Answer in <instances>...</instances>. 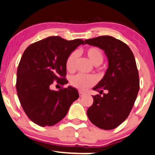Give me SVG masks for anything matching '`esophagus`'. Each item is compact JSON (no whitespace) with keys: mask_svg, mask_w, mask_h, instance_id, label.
Listing matches in <instances>:
<instances>
[{"mask_svg":"<svg viewBox=\"0 0 155 155\" xmlns=\"http://www.w3.org/2000/svg\"><path fill=\"white\" fill-rule=\"evenodd\" d=\"M79 96H80V97H81V96H83L85 94H84V92L81 91H79Z\"/></svg>","mask_w":155,"mask_h":155,"instance_id":"esophagus-1","label":"esophagus"}]
</instances>
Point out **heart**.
Listing matches in <instances>:
<instances>
[{"mask_svg":"<svg viewBox=\"0 0 155 155\" xmlns=\"http://www.w3.org/2000/svg\"><path fill=\"white\" fill-rule=\"evenodd\" d=\"M85 54L88 58L89 59V60L95 66L100 65L104 61V54L98 47H89V48L86 49ZM77 58L78 53L76 51H72L68 56L67 60H66V67H67L68 71H74ZM70 83L75 88L81 91H84L94 85L95 84V79L93 76L78 74L72 76L70 79Z\"/></svg>","mask_w":155,"mask_h":155,"instance_id":"obj_1","label":"heart"}]
</instances>
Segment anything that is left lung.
<instances>
[{
    "label": "left lung",
    "instance_id": "1",
    "mask_svg": "<svg viewBox=\"0 0 155 155\" xmlns=\"http://www.w3.org/2000/svg\"><path fill=\"white\" fill-rule=\"evenodd\" d=\"M85 44L103 49L108 60L104 76L93 88L100 94L93 96L94 103L87 115L99 128L114 129L128 117L140 89L135 57L125 43L111 36L86 40ZM104 90L106 94L102 93Z\"/></svg>",
    "mask_w": 155,
    "mask_h": 155
}]
</instances>
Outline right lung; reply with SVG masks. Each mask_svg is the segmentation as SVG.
Listing matches in <instances>:
<instances>
[{
  "label": "right lung",
  "mask_w": 155,
  "mask_h": 155,
  "mask_svg": "<svg viewBox=\"0 0 155 155\" xmlns=\"http://www.w3.org/2000/svg\"><path fill=\"white\" fill-rule=\"evenodd\" d=\"M81 39L66 40L51 36L27 47L17 71L16 89L25 113L33 123L42 127L52 126L66 116L78 91L71 86L54 91L51 84L68 83L66 60L80 45Z\"/></svg>",
  "instance_id": "1"
}]
</instances>
